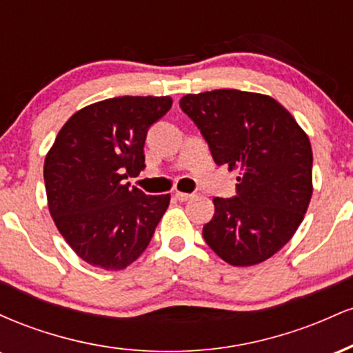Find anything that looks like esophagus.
<instances>
[{
    "mask_svg": "<svg viewBox=\"0 0 353 353\" xmlns=\"http://www.w3.org/2000/svg\"><path fill=\"white\" fill-rule=\"evenodd\" d=\"M174 196H176V199H177V201L185 202V201H190V199H192L194 194H188V192H176V194H174Z\"/></svg>",
    "mask_w": 353,
    "mask_h": 353,
    "instance_id": "esophagus-1",
    "label": "esophagus"
}]
</instances>
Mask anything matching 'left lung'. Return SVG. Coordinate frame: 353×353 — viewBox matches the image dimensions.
Returning a JSON list of instances; mask_svg holds the SVG:
<instances>
[{"mask_svg":"<svg viewBox=\"0 0 353 353\" xmlns=\"http://www.w3.org/2000/svg\"><path fill=\"white\" fill-rule=\"evenodd\" d=\"M208 143L214 163L237 169L236 196L214 197L202 229L230 265L264 262L301 225L312 197V148L301 125L270 96L239 89L188 94L179 101Z\"/></svg>","mask_w":353,"mask_h":353,"instance_id":"left-lung-1","label":"left lung"}]
</instances>
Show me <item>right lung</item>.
Masks as SVG:
<instances>
[{
    "instance_id": "obj_1",
    "label": "right lung",
    "mask_w": 353,
    "mask_h": 353,
    "mask_svg": "<svg viewBox=\"0 0 353 353\" xmlns=\"http://www.w3.org/2000/svg\"><path fill=\"white\" fill-rule=\"evenodd\" d=\"M172 106L169 96H123L72 114L44 161L56 228L88 264L121 270L151 242L171 196H145L124 182L144 168L149 128Z\"/></svg>"
}]
</instances>
